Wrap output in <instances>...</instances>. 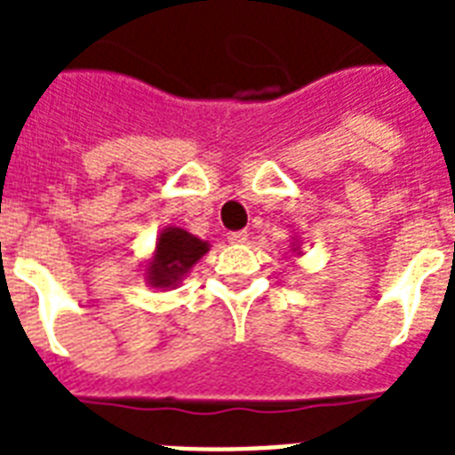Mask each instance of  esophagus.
<instances>
[{
  "instance_id": "34e87169",
  "label": "esophagus",
  "mask_w": 455,
  "mask_h": 455,
  "mask_svg": "<svg viewBox=\"0 0 455 455\" xmlns=\"http://www.w3.org/2000/svg\"><path fill=\"white\" fill-rule=\"evenodd\" d=\"M245 241H248V231H231L228 234V243H234V245H241Z\"/></svg>"
}]
</instances>
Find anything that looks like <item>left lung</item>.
Instances as JSON below:
<instances>
[{"instance_id": "8db88e82", "label": "left lung", "mask_w": 455, "mask_h": 455, "mask_svg": "<svg viewBox=\"0 0 455 455\" xmlns=\"http://www.w3.org/2000/svg\"><path fill=\"white\" fill-rule=\"evenodd\" d=\"M298 250H299V243L292 238V252H298ZM298 255H299V252H298Z\"/></svg>"}]
</instances>
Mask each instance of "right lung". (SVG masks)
<instances>
[{"label": "right lung", "instance_id": "obj_1", "mask_svg": "<svg viewBox=\"0 0 455 455\" xmlns=\"http://www.w3.org/2000/svg\"><path fill=\"white\" fill-rule=\"evenodd\" d=\"M207 250L210 243L200 241L198 235L188 234L186 228L164 227L157 235L151 259L144 267L146 283L160 291L177 288Z\"/></svg>", "mask_w": 455, "mask_h": 455}]
</instances>
